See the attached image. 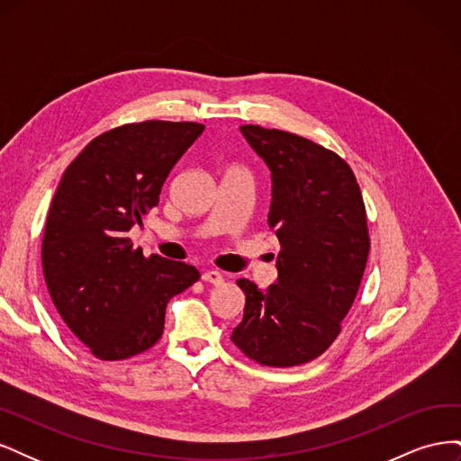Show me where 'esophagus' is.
<instances>
[{
	"instance_id": "34e87169",
	"label": "esophagus",
	"mask_w": 461,
	"mask_h": 461,
	"mask_svg": "<svg viewBox=\"0 0 461 461\" xmlns=\"http://www.w3.org/2000/svg\"><path fill=\"white\" fill-rule=\"evenodd\" d=\"M202 281H203V283H212V285H222V281H225V276H222L221 271L205 269V271L202 273Z\"/></svg>"
}]
</instances>
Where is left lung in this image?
Returning a JSON list of instances; mask_svg holds the SVG:
<instances>
[{
	"label": "left lung",
	"mask_w": 461,
	"mask_h": 461,
	"mask_svg": "<svg viewBox=\"0 0 461 461\" xmlns=\"http://www.w3.org/2000/svg\"><path fill=\"white\" fill-rule=\"evenodd\" d=\"M240 132L271 171L267 222L281 254L267 290L236 281L246 305L230 340L261 366H302L339 337L357 294L369 256L364 198L334 151L258 124Z\"/></svg>",
	"instance_id": "obj_1"
}]
</instances>
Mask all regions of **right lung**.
I'll list each match as a JSON object with an SVG mask.
<instances>
[{"mask_svg": "<svg viewBox=\"0 0 461 461\" xmlns=\"http://www.w3.org/2000/svg\"><path fill=\"white\" fill-rule=\"evenodd\" d=\"M200 122L144 121L104 132L67 167L41 240L50 296L67 327L105 361L156 344L169 300L200 278L192 265L144 258L129 230L156 207Z\"/></svg>", "mask_w": 461, "mask_h": 461, "instance_id": "1", "label": "right lung"}]
</instances>
